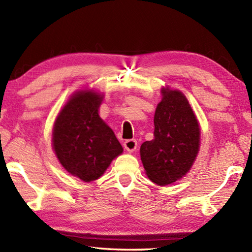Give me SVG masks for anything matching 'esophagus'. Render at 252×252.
Instances as JSON below:
<instances>
[{
    "mask_svg": "<svg viewBox=\"0 0 252 252\" xmlns=\"http://www.w3.org/2000/svg\"><path fill=\"white\" fill-rule=\"evenodd\" d=\"M123 145H125V148L127 152L131 153V152H134L136 149L137 142H136V140H134V138H132V140H126Z\"/></svg>",
    "mask_w": 252,
    "mask_h": 252,
    "instance_id": "obj_1",
    "label": "esophagus"
}]
</instances>
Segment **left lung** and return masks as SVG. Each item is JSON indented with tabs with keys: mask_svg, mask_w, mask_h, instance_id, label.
Instances as JSON below:
<instances>
[{
	"mask_svg": "<svg viewBox=\"0 0 252 252\" xmlns=\"http://www.w3.org/2000/svg\"><path fill=\"white\" fill-rule=\"evenodd\" d=\"M154 118V138L141 146V159L154 183L168 185L184 176L199 149L200 131L185 96L162 90Z\"/></svg>",
	"mask_w": 252,
	"mask_h": 252,
	"instance_id": "left-lung-1",
	"label": "left lung"
}]
</instances>
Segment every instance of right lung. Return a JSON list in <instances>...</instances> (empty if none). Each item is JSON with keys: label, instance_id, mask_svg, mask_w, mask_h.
Wrapping results in <instances>:
<instances>
[{"label": "right lung", "instance_id": "1", "mask_svg": "<svg viewBox=\"0 0 252 252\" xmlns=\"http://www.w3.org/2000/svg\"><path fill=\"white\" fill-rule=\"evenodd\" d=\"M101 99L92 91L74 94L53 130V147L60 162L84 182L97 180L123 152L115 133L98 116Z\"/></svg>", "mask_w": 252, "mask_h": 252}]
</instances>
